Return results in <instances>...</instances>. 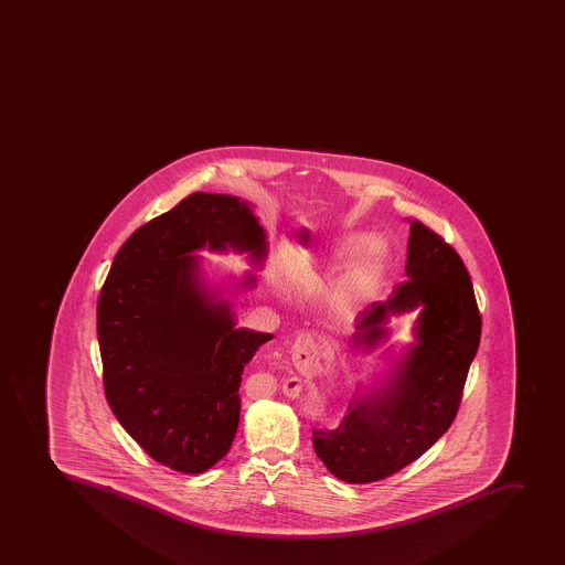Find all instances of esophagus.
Returning <instances> with one entry per match:
<instances>
[{"mask_svg":"<svg viewBox=\"0 0 565 565\" xmlns=\"http://www.w3.org/2000/svg\"><path fill=\"white\" fill-rule=\"evenodd\" d=\"M317 347L310 333H299L294 341L291 347V362L294 366L299 370L300 373L308 372V367L311 366V362L316 359Z\"/></svg>","mask_w":565,"mask_h":565,"instance_id":"34e87169","label":"esophagus"}]
</instances>
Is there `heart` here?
<instances>
[{
  "label": "heart",
  "mask_w": 565,
  "mask_h": 565,
  "mask_svg": "<svg viewBox=\"0 0 565 565\" xmlns=\"http://www.w3.org/2000/svg\"><path fill=\"white\" fill-rule=\"evenodd\" d=\"M359 244V237H351L342 244V254H351ZM386 266V255L381 248L372 244L356 257L355 263L350 266L344 277L333 290V302L337 306H351L359 300L372 296Z\"/></svg>",
  "instance_id": "b5f03b06"
}]
</instances>
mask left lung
<instances>
[{"label":"left lung","instance_id":"left-lung-1","mask_svg":"<svg viewBox=\"0 0 565 565\" xmlns=\"http://www.w3.org/2000/svg\"><path fill=\"white\" fill-rule=\"evenodd\" d=\"M406 274L386 302L362 311L355 344L375 347L390 313L420 308L417 342L386 386L353 397L335 429H313V448L331 475L348 483L376 482L423 457L457 417L482 319L473 285L451 244L420 221L409 224Z\"/></svg>","mask_w":565,"mask_h":565}]
</instances>
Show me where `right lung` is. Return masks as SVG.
Here are the masks:
<instances>
[{"label":"right lung","instance_id":"1","mask_svg":"<svg viewBox=\"0 0 565 565\" xmlns=\"http://www.w3.org/2000/svg\"><path fill=\"white\" fill-rule=\"evenodd\" d=\"M248 252L266 235L248 203L195 192L122 244L97 299L108 406L145 451L179 473H203L239 426L241 375L269 333L235 330L226 300L206 290L195 249ZM248 275L243 286H254Z\"/></svg>","mask_w":565,"mask_h":565}]
</instances>
